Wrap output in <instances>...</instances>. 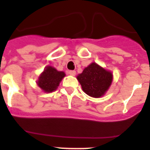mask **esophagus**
Wrapping results in <instances>:
<instances>
[{
  "label": "esophagus",
  "mask_w": 150,
  "mask_h": 150,
  "mask_svg": "<svg viewBox=\"0 0 150 150\" xmlns=\"http://www.w3.org/2000/svg\"><path fill=\"white\" fill-rule=\"evenodd\" d=\"M68 74L72 75V76H75V74H76V71H68Z\"/></svg>",
  "instance_id": "esophagus-1"
}]
</instances>
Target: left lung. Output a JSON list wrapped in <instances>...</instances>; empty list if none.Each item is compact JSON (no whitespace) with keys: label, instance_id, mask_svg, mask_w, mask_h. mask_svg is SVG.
Segmentation results:
<instances>
[{"label":"left lung","instance_id":"8db88e82","mask_svg":"<svg viewBox=\"0 0 150 150\" xmlns=\"http://www.w3.org/2000/svg\"><path fill=\"white\" fill-rule=\"evenodd\" d=\"M111 72L95 63H92L77 76L82 88L86 95L94 98L103 96L112 83Z\"/></svg>","mask_w":150,"mask_h":150}]
</instances>
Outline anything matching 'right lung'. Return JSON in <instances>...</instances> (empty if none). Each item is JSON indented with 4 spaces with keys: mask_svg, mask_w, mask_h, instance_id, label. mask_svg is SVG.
Instances as JSON below:
<instances>
[{
    "mask_svg": "<svg viewBox=\"0 0 150 150\" xmlns=\"http://www.w3.org/2000/svg\"><path fill=\"white\" fill-rule=\"evenodd\" d=\"M64 76V72L58 71L52 67H47L39 77L37 84L45 92H52L57 88Z\"/></svg>",
    "mask_w": 150,
    "mask_h": 150,
    "instance_id": "1",
    "label": "right lung"
}]
</instances>
